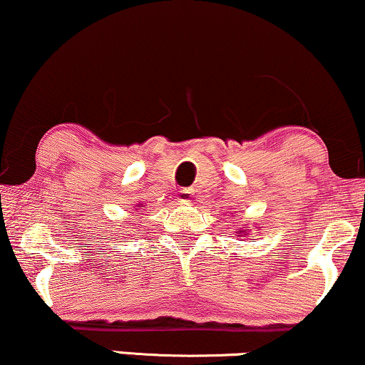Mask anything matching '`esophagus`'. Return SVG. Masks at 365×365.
Here are the masks:
<instances>
[{
	"label": "esophagus",
	"instance_id": "1",
	"mask_svg": "<svg viewBox=\"0 0 365 365\" xmlns=\"http://www.w3.org/2000/svg\"><path fill=\"white\" fill-rule=\"evenodd\" d=\"M190 197H192L190 190H182L177 195V200L182 202V204H187V202H190Z\"/></svg>",
	"mask_w": 365,
	"mask_h": 365
}]
</instances>
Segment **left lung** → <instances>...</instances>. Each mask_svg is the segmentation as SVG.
<instances>
[{"label":"left lung","mask_w":365,"mask_h":365,"mask_svg":"<svg viewBox=\"0 0 365 365\" xmlns=\"http://www.w3.org/2000/svg\"><path fill=\"white\" fill-rule=\"evenodd\" d=\"M247 230H249V229H246V227H244V229H237V234H239V236H241V237H244V236H246V234H247Z\"/></svg>","instance_id":"obj_1"}]
</instances>
